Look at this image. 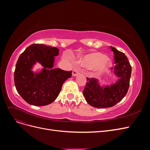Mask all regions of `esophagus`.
<instances>
[{
    "label": "esophagus",
    "instance_id": "obj_1",
    "mask_svg": "<svg viewBox=\"0 0 150 150\" xmlns=\"http://www.w3.org/2000/svg\"><path fill=\"white\" fill-rule=\"evenodd\" d=\"M79 74V71L76 69H74L73 71H72V76H76L77 75H78Z\"/></svg>",
    "mask_w": 150,
    "mask_h": 150
}]
</instances>
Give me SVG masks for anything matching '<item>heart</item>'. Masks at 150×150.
Listing matches in <instances>:
<instances>
[{
	"label": "heart",
	"mask_w": 150,
	"mask_h": 150,
	"mask_svg": "<svg viewBox=\"0 0 150 150\" xmlns=\"http://www.w3.org/2000/svg\"><path fill=\"white\" fill-rule=\"evenodd\" d=\"M80 64L86 68L92 67L97 74L102 73L111 66V62L104 54L93 52L84 56L80 61Z\"/></svg>",
	"instance_id": "b5f03b06"
}]
</instances>
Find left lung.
<instances>
[{
  "instance_id": "obj_1",
  "label": "left lung",
  "mask_w": 150,
  "mask_h": 150,
  "mask_svg": "<svg viewBox=\"0 0 150 150\" xmlns=\"http://www.w3.org/2000/svg\"><path fill=\"white\" fill-rule=\"evenodd\" d=\"M111 49L115 54V66L112 72L118 79L110 86H101L98 79L87 78L83 95L87 103L94 108L114 106L126 96L129 89L131 74L130 63L123 52L112 46Z\"/></svg>"
}]
</instances>
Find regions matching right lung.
Here are the masks:
<instances>
[{
    "label": "right lung",
    "instance_id": "obj_1",
    "mask_svg": "<svg viewBox=\"0 0 150 150\" xmlns=\"http://www.w3.org/2000/svg\"><path fill=\"white\" fill-rule=\"evenodd\" d=\"M55 47L33 44L19 56L14 72L16 88L24 100L33 106H46L56 100L63 83L72 76V71L54 69V57L59 55ZM36 62L43 69L34 73L31 69Z\"/></svg>",
    "mask_w": 150,
    "mask_h": 150
}]
</instances>
